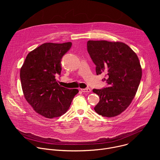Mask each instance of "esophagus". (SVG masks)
<instances>
[{
	"instance_id": "1",
	"label": "esophagus",
	"mask_w": 160,
	"mask_h": 160,
	"mask_svg": "<svg viewBox=\"0 0 160 160\" xmlns=\"http://www.w3.org/2000/svg\"><path fill=\"white\" fill-rule=\"evenodd\" d=\"M80 90H81L82 92H83V93H88V92H91V90H90V88H81Z\"/></svg>"
}]
</instances>
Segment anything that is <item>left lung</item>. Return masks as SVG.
Segmentation results:
<instances>
[{
    "mask_svg": "<svg viewBox=\"0 0 160 160\" xmlns=\"http://www.w3.org/2000/svg\"><path fill=\"white\" fill-rule=\"evenodd\" d=\"M87 51L96 66V74L106 73L108 85L93 89L100 99L94 110L102 117L118 116L129 106L138 91L142 77L139 58L120 42L88 40Z\"/></svg>",
    "mask_w": 160,
    "mask_h": 160,
    "instance_id": "obj_1",
    "label": "left lung"
}]
</instances>
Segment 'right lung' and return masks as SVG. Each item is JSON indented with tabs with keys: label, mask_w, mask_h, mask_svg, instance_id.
Returning a JSON list of instances; mask_svg holds the SVG:
<instances>
[{
	"label": "right lung",
	"mask_w": 160,
	"mask_h": 160,
	"mask_svg": "<svg viewBox=\"0 0 160 160\" xmlns=\"http://www.w3.org/2000/svg\"><path fill=\"white\" fill-rule=\"evenodd\" d=\"M72 42L45 43L29 52L20 70L24 96L36 112L47 118L59 117L69 109L78 90L59 85L61 60Z\"/></svg>",
	"instance_id": "1"
}]
</instances>
